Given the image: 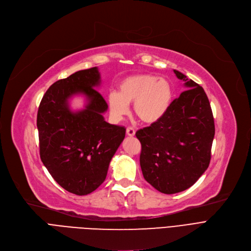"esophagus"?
Returning a JSON list of instances; mask_svg holds the SVG:
<instances>
[{"instance_id": "34e87169", "label": "esophagus", "mask_w": 251, "mask_h": 251, "mask_svg": "<svg viewBox=\"0 0 251 251\" xmlns=\"http://www.w3.org/2000/svg\"><path fill=\"white\" fill-rule=\"evenodd\" d=\"M126 134H127L128 136H130V137H132V136L135 135V130H134L132 127H128V128L126 129Z\"/></svg>"}]
</instances>
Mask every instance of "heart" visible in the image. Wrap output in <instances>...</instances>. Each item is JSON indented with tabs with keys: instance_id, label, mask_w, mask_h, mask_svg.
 Wrapping results in <instances>:
<instances>
[{
	"instance_id": "1",
	"label": "heart",
	"mask_w": 251,
	"mask_h": 251,
	"mask_svg": "<svg viewBox=\"0 0 251 251\" xmlns=\"http://www.w3.org/2000/svg\"><path fill=\"white\" fill-rule=\"evenodd\" d=\"M173 100V90L166 79L140 74L125 78L119 91L108 97V108L114 122H120L129 114V104L134 103L135 116L143 123H155L166 115Z\"/></svg>"
}]
</instances>
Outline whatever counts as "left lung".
Segmentation results:
<instances>
[{"instance_id":"left-lung-1","label":"left lung","mask_w":251,"mask_h":251,"mask_svg":"<svg viewBox=\"0 0 251 251\" xmlns=\"http://www.w3.org/2000/svg\"><path fill=\"white\" fill-rule=\"evenodd\" d=\"M187 88L166 115L139 129L140 167L144 179L165 194L186 190L205 172L215 136L212 108L203 88L174 70Z\"/></svg>"}]
</instances>
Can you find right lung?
<instances>
[{"instance_id":"1","label":"right lung","mask_w":251,"mask_h":251,"mask_svg":"<svg viewBox=\"0 0 251 251\" xmlns=\"http://www.w3.org/2000/svg\"><path fill=\"white\" fill-rule=\"evenodd\" d=\"M98 67L80 70L51 84L39 103L36 125L39 154L61 187L76 195L95 191L107 177L113 155L126 128L104 121L108 103L96 87ZM83 94V110L72 112L69 99Z\"/></svg>"}]
</instances>
